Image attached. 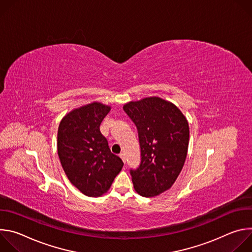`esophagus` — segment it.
<instances>
[{
	"label": "esophagus",
	"mask_w": 252,
	"mask_h": 252,
	"mask_svg": "<svg viewBox=\"0 0 252 252\" xmlns=\"http://www.w3.org/2000/svg\"><path fill=\"white\" fill-rule=\"evenodd\" d=\"M120 157H121V158H122V159H123V161H124V162H125V163H126V156H125V155H124V154H122V155H121V156H120Z\"/></svg>",
	"instance_id": "obj_1"
}]
</instances>
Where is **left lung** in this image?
Instances as JSON below:
<instances>
[{
    "label": "left lung",
    "mask_w": 252,
    "mask_h": 252,
    "mask_svg": "<svg viewBox=\"0 0 252 252\" xmlns=\"http://www.w3.org/2000/svg\"><path fill=\"white\" fill-rule=\"evenodd\" d=\"M124 111L137 127L141 162L130 169L134 190L153 197L169 189L181 173L188 155L189 126L172 102L158 96L129 101Z\"/></svg>",
    "instance_id": "8db88e82"
}]
</instances>
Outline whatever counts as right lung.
<instances>
[{"label":"right lung","mask_w":252,"mask_h":252,"mask_svg":"<svg viewBox=\"0 0 252 252\" xmlns=\"http://www.w3.org/2000/svg\"><path fill=\"white\" fill-rule=\"evenodd\" d=\"M110 111V105L93 101L70 111L59 126L57 149L62 166L70 184L87 196L106 193L124 166L99 130Z\"/></svg>","instance_id":"add662e5"}]
</instances>
